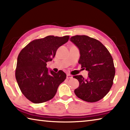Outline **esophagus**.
<instances>
[{
  "mask_svg": "<svg viewBox=\"0 0 130 130\" xmlns=\"http://www.w3.org/2000/svg\"><path fill=\"white\" fill-rule=\"evenodd\" d=\"M72 78V75H70V74H68L67 75V79H70Z\"/></svg>",
  "mask_w": 130,
  "mask_h": 130,
  "instance_id": "1",
  "label": "esophagus"
}]
</instances>
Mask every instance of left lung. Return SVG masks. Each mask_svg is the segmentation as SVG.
<instances>
[{
    "mask_svg": "<svg viewBox=\"0 0 130 130\" xmlns=\"http://www.w3.org/2000/svg\"><path fill=\"white\" fill-rule=\"evenodd\" d=\"M80 50L78 63L88 71V77L73 76L77 79L79 87L74 93L81 100L94 103L99 101L108 93L113 85L115 74L113 58L103 43L87 36H75L70 38Z\"/></svg>",
    "mask_w": 130,
    "mask_h": 130,
    "instance_id": "8db88e82",
    "label": "left lung"
}]
</instances>
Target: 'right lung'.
<instances>
[{"mask_svg":"<svg viewBox=\"0 0 130 130\" xmlns=\"http://www.w3.org/2000/svg\"><path fill=\"white\" fill-rule=\"evenodd\" d=\"M69 38V36H49L34 39L19 53L15 77L22 93L30 102L38 104L51 100L66 79L62 70L49 72L46 62L52 61L58 48Z\"/></svg>","mask_w":130,"mask_h":130,"instance_id":"add662e5","label":"right lung"}]
</instances>
